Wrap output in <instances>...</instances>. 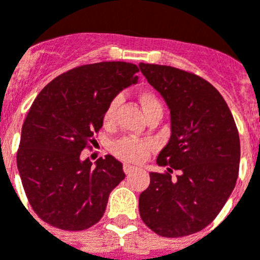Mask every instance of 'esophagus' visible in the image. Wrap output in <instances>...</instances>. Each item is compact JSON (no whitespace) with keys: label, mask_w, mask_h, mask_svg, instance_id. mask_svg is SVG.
I'll list each match as a JSON object with an SVG mask.
<instances>
[{"label":"esophagus","mask_w":260,"mask_h":260,"mask_svg":"<svg viewBox=\"0 0 260 260\" xmlns=\"http://www.w3.org/2000/svg\"><path fill=\"white\" fill-rule=\"evenodd\" d=\"M135 170H137V167L135 166H132V165H128V164L123 165V171H125L126 174H132L133 171Z\"/></svg>","instance_id":"esophagus-1"}]
</instances>
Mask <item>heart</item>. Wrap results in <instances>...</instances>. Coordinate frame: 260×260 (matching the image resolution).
<instances>
[{
	"label": "heart",
	"mask_w": 260,
	"mask_h": 260,
	"mask_svg": "<svg viewBox=\"0 0 260 260\" xmlns=\"http://www.w3.org/2000/svg\"><path fill=\"white\" fill-rule=\"evenodd\" d=\"M139 101H141V105H142L145 114L147 111L151 110V109H154V107H160L158 98L151 93L141 94ZM119 102H121V98L115 96V98L110 101V104L107 105L104 114V122L106 126H110L114 122L115 113H117ZM151 149H153V143L150 142V141L133 138V137H127V138L118 141L114 145V147H113L115 155L118 158H121V159L127 160V162H142L143 159L147 158Z\"/></svg>",
	"instance_id": "b5f03b06"
}]
</instances>
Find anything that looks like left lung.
<instances>
[{
	"label": "left lung",
	"mask_w": 260,
	"mask_h": 260,
	"mask_svg": "<svg viewBox=\"0 0 260 260\" xmlns=\"http://www.w3.org/2000/svg\"><path fill=\"white\" fill-rule=\"evenodd\" d=\"M139 69L166 102L171 132L156 158L169 173H150L139 214L160 237H186L209 226L230 198L241 160L238 128L226 101L203 78L171 66Z\"/></svg>",
	"instance_id": "left-lung-1"
}]
</instances>
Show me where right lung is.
<instances>
[{"mask_svg":"<svg viewBox=\"0 0 260 260\" xmlns=\"http://www.w3.org/2000/svg\"><path fill=\"white\" fill-rule=\"evenodd\" d=\"M137 65L98 62L72 69L41 90L22 125L17 167L29 203L44 222L86 230L102 218L109 195L125 179L113 155L81 159L104 125L107 105L138 83Z\"/></svg>","mask_w":260,"mask_h":260,"instance_id":"1","label":"right lung"}]
</instances>
